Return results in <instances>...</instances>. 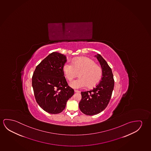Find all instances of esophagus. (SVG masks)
<instances>
[{
    "label": "esophagus",
    "instance_id": "obj_1",
    "mask_svg": "<svg viewBox=\"0 0 151 151\" xmlns=\"http://www.w3.org/2000/svg\"><path fill=\"white\" fill-rule=\"evenodd\" d=\"M75 93H80V91H77V90H74Z\"/></svg>",
    "mask_w": 151,
    "mask_h": 151
}]
</instances>
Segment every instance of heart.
Wrapping results in <instances>:
<instances>
[{
	"label": "heart",
	"instance_id": "obj_1",
	"mask_svg": "<svg viewBox=\"0 0 151 151\" xmlns=\"http://www.w3.org/2000/svg\"><path fill=\"white\" fill-rule=\"evenodd\" d=\"M63 70L65 77L69 81L77 76L78 74L79 78L70 83V86L74 89H81L86 86L93 88L97 85L102 78V68L92 59L86 57L77 58L72 64L65 63Z\"/></svg>",
	"mask_w": 151,
	"mask_h": 151
}]
</instances>
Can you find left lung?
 <instances>
[{"mask_svg": "<svg viewBox=\"0 0 151 151\" xmlns=\"http://www.w3.org/2000/svg\"><path fill=\"white\" fill-rule=\"evenodd\" d=\"M96 57L102 69L101 80L92 90L81 92L79 109L83 114L93 116L102 111L109 104L114 88V75L111 68L100 54Z\"/></svg>", "mask_w": 151, "mask_h": 151, "instance_id": "left-lung-1", "label": "left lung"}]
</instances>
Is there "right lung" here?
Segmentation results:
<instances>
[{
  "instance_id": "right-lung-1",
  "label": "right lung",
  "mask_w": 151,
  "mask_h": 151,
  "mask_svg": "<svg viewBox=\"0 0 151 151\" xmlns=\"http://www.w3.org/2000/svg\"><path fill=\"white\" fill-rule=\"evenodd\" d=\"M66 62L64 55L53 52L37 65L33 74L32 85L35 100L50 114L63 111L67 100L74 93L64 77L63 67Z\"/></svg>"
}]
</instances>
